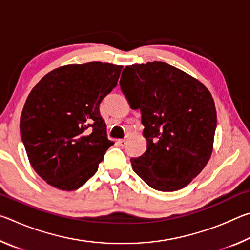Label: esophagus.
Segmentation results:
<instances>
[{
  "label": "esophagus",
  "instance_id": "obj_1",
  "mask_svg": "<svg viewBox=\"0 0 250 250\" xmlns=\"http://www.w3.org/2000/svg\"><path fill=\"white\" fill-rule=\"evenodd\" d=\"M118 145L120 146H125L126 145V140H125V139H120V140H118Z\"/></svg>",
  "mask_w": 250,
  "mask_h": 250
}]
</instances>
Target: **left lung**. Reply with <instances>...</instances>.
<instances>
[{"instance_id": "left-lung-1", "label": "left lung", "mask_w": 250, "mask_h": 250, "mask_svg": "<svg viewBox=\"0 0 250 250\" xmlns=\"http://www.w3.org/2000/svg\"><path fill=\"white\" fill-rule=\"evenodd\" d=\"M121 89L140 109L146 151L131 158L133 171L161 192L183 188L205 167L217 117L208 89L163 62L126 66Z\"/></svg>"}]
</instances>
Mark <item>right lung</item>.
<instances>
[{"instance_id": "add662e5", "label": "right lung", "mask_w": 250, "mask_h": 250, "mask_svg": "<svg viewBox=\"0 0 250 250\" xmlns=\"http://www.w3.org/2000/svg\"><path fill=\"white\" fill-rule=\"evenodd\" d=\"M122 66L91 62L50 71L33 88L21 116V138L34 170L62 191H75L98 170L108 140L99 105Z\"/></svg>"}]
</instances>
